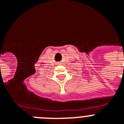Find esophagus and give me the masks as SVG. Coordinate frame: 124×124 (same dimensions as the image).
I'll use <instances>...</instances> for the list:
<instances>
[{"label": "esophagus", "instance_id": "1", "mask_svg": "<svg viewBox=\"0 0 124 124\" xmlns=\"http://www.w3.org/2000/svg\"><path fill=\"white\" fill-rule=\"evenodd\" d=\"M59 64H60V63H59Z\"/></svg>", "mask_w": 124, "mask_h": 124}]
</instances>
